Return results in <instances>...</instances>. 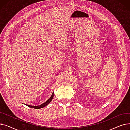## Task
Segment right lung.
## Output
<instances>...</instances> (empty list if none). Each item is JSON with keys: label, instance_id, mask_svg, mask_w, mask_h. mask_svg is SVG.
<instances>
[{"label": "right lung", "instance_id": "1", "mask_svg": "<svg viewBox=\"0 0 130 130\" xmlns=\"http://www.w3.org/2000/svg\"><path fill=\"white\" fill-rule=\"evenodd\" d=\"M53 97H54V92H53V93H52V95H51V98L48 100L47 101H46L45 103H44L43 104H41V105H37V106H33V105H27V104H26L27 106H28V107H30V108H43V107H44L45 106H46L47 105H48V104L50 102L52 101V99H53Z\"/></svg>", "mask_w": 130, "mask_h": 130}]
</instances>
